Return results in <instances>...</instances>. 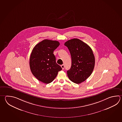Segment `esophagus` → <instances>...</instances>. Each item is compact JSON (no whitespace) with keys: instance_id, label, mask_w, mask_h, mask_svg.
<instances>
[{"instance_id":"34e87169","label":"esophagus","mask_w":122,"mask_h":122,"mask_svg":"<svg viewBox=\"0 0 122 122\" xmlns=\"http://www.w3.org/2000/svg\"><path fill=\"white\" fill-rule=\"evenodd\" d=\"M61 66L62 67V70H63V69H64V67H65V66H64V65H63H63H62Z\"/></svg>"}]
</instances>
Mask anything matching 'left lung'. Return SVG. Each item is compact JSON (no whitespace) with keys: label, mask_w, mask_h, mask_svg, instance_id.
<instances>
[{"label":"left lung","mask_w":122,"mask_h":122,"mask_svg":"<svg viewBox=\"0 0 122 122\" xmlns=\"http://www.w3.org/2000/svg\"><path fill=\"white\" fill-rule=\"evenodd\" d=\"M64 45L70 51L72 65L67 71L68 76L72 82L80 84L92 74L95 66V57L91 48L78 39L66 41Z\"/></svg>","instance_id":"8db88e82"}]
</instances>
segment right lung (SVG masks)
<instances>
[{"label": "right lung", "instance_id": "add662e5", "mask_svg": "<svg viewBox=\"0 0 122 122\" xmlns=\"http://www.w3.org/2000/svg\"><path fill=\"white\" fill-rule=\"evenodd\" d=\"M57 41L44 40L36 45L30 55L31 71L37 80L46 84L52 82L62 70L56 61L53 51L60 45Z\"/></svg>", "mask_w": 122, "mask_h": 122}]
</instances>
